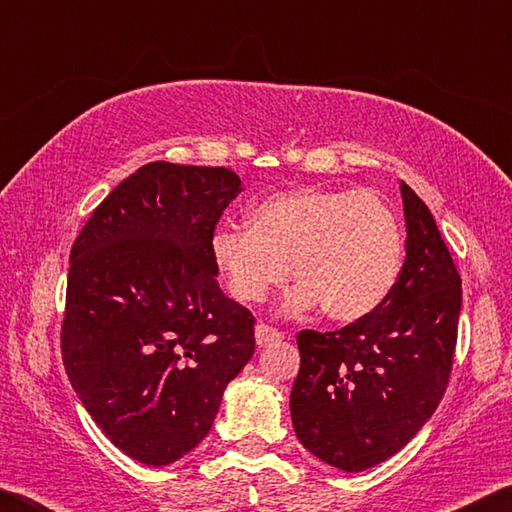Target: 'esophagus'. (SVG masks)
Returning a JSON list of instances; mask_svg holds the SVG:
<instances>
[{"label":"esophagus","instance_id":"1","mask_svg":"<svg viewBox=\"0 0 512 512\" xmlns=\"http://www.w3.org/2000/svg\"><path fill=\"white\" fill-rule=\"evenodd\" d=\"M282 339H284V334L277 332L275 327L264 325V323H257L255 325V341H257L259 348H264V345H271V343H277V341H282Z\"/></svg>","mask_w":512,"mask_h":512}]
</instances>
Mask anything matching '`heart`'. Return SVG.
Instances as JSON below:
<instances>
[{
    "label": "heart",
    "mask_w": 512,
    "mask_h": 512,
    "mask_svg": "<svg viewBox=\"0 0 512 512\" xmlns=\"http://www.w3.org/2000/svg\"><path fill=\"white\" fill-rule=\"evenodd\" d=\"M216 271L239 302H262L291 275L293 309L320 307L334 323H357L384 305L402 268L404 239L379 196L305 187L266 198L250 228L221 225L210 241Z\"/></svg>",
    "instance_id": "b5f03b06"
}]
</instances>
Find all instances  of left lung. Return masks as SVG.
<instances>
[{"label": "left lung", "instance_id": "left-lung-1", "mask_svg": "<svg viewBox=\"0 0 512 512\" xmlns=\"http://www.w3.org/2000/svg\"><path fill=\"white\" fill-rule=\"evenodd\" d=\"M406 257L384 305L336 332L302 329L291 420L305 449L345 472L409 443L445 395L461 275L429 207L402 183Z\"/></svg>", "mask_w": 512, "mask_h": 512}]
</instances>
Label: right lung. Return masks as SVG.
<instances>
[{"mask_svg": "<svg viewBox=\"0 0 512 512\" xmlns=\"http://www.w3.org/2000/svg\"><path fill=\"white\" fill-rule=\"evenodd\" d=\"M241 180L149 162L112 189L69 253L60 352L69 384L126 456L169 465L201 443L255 352L210 241Z\"/></svg>", "mask_w": 512, "mask_h": 512, "instance_id": "obj_1", "label": "right lung"}]
</instances>
